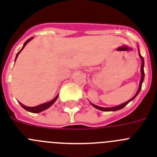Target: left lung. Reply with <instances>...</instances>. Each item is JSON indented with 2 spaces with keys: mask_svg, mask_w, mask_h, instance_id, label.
Returning <instances> with one entry per match:
<instances>
[{
  "mask_svg": "<svg viewBox=\"0 0 157 157\" xmlns=\"http://www.w3.org/2000/svg\"><path fill=\"white\" fill-rule=\"evenodd\" d=\"M140 55V58H141V62H142V63H141V81H140V85H139V88L138 90H137V93L135 94V95L133 96L132 99H130L129 100V101L126 102V103H122V104L121 105H118V106H116V107H98V106H96V105H94L92 104V105L95 108L98 109V110H100V111H118V110H120V109L123 108L126 105H127L128 103H129V102L131 101V100H133L134 98L137 96V95H138V93L140 92V91H141V85H142V83L143 81H144V58H143L142 56L141 55V54H139Z\"/></svg>",
  "mask_w": 157,
  "mask_h": 157,
  "instance_id": "left-lung-1",
  "label": "left lung"
}]
</instances>
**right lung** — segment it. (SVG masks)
Listing matches in <instances>:
<instances>
[{"label":"right lung","instance_id":"obj_1","mask_svg":"<svg viewBox=\"0 0 157 157\" xmlns=\"http://www.w3.org/2000/svg\"><path fill=\"white\" fill-rule=\"evenodd\" d=\"M31 39H32V38H30L29 39H28V40L26 41L25 43H24V46H23V47H22L21 50H20V51H19V52L17 53V54H16V58H17V56H18V54H20V51H21V50L24 48V46H26V44H27V43H28V42H29V41L31 40ZM58 95H57V96H56V97L54 98V99H52V100H51V101L48 102V103H43V104L38 105V106H36V107H27V106H25V105L22 104L21 103H20V104L21 105V107H23V108L25 109L26 111H30V112H32V113H39V112H41V111H44V110H46V109L49 108V107H50V106H51V105H52L53 103H54V102L56 101V99H58Z\"/></svg>","mask_w":157,"mask_h":157}]
</instances>
